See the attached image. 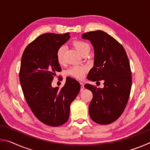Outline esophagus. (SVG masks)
Listing matches in <instances>:
<instances>
[{"label": "esophagus", "instance_id": "1", "mask_svg": "<svg viewBox=\"0 0 150 150\" xmlns=\"http://www.w3.org/2000/svg\"><path fill=\"white\" fill-rule=\"evenodd\" d=\"M80 85H81V91H82L84 89V84H83V83H80Z\"/></svg>", "mask_w": 150, "mask_h": 150}]
</instances>
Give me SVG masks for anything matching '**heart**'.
I'll return each mask as SVG.
<instances>
[{
    "instance_id": "obj_1",
    "label": "heart",
    "mask_w": 150,
    "mask_h": 150,
    "mask_svg": "<svg viewBox=\"0 0 150 150\" xmlns=\"http://www.w3.org/2000/svg\"><path fill=\"white\" fill-rule=\"evenodd\" d=\"M73 45L80 54L83 55H87L90 52L91 47L87 42L83 40H75L73 42ZM56 57L58 63L61 65L64 64L65 62V47L62 45L57 50ZM87 68L84 65H73L67 70V74L78 79H83Z\"/></svg>"
}]
</instances>
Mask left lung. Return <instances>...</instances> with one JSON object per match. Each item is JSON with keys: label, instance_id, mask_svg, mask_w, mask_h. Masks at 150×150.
<instances>
[{"label": "left lung", "instance_id": "obj_1", "mask_svg": "<svg viewBox=\"0 0 150 150\" xmlns=\"http://www.w3.org/2000/svg\"><path fill=\"white\" fill-rule=\"evenodd\" d=\"M82 38L90 40L95 50L94 67L87 79L104 81L103 88L85 85L93 93L90 117L99 124L112 123L122 115L130 96L132 72L128 56L117 40L101 30L84 33Z\"/></svg>", "mask_w": 150, "mask_h": 150}]
</instances>
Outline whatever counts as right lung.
Masks as SVG:
<instances>
[{"instance_id":"obj_1","label":"right lung","mask_w":150,"mask_h":150,"mask_svg":"<svg viewBox=\"0 0 150 150\" xmlns=\"http://www.w3.org/2000/svg\"><path fill=\"white\" fill-rule=\"evenodd\" d=\"M69 38V32L42 34L27 45L22 56L19 78L25 99L35 117L50 126L68 120L71 103L81 88L79 83L69 77L60 89L52 87L56 73L62 71L57 50Z\"/></svg>"}]
</instances>
